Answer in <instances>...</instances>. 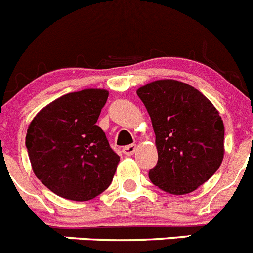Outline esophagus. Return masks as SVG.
<instances>
[{"label": "esophagus", "mask_w": 253, "mask_h": 253, "mask_svg": "<svg viewBox=\"0 0 253 253\" xmlns=\"http://www.w3.org/2000/svg\"><path fill=\"white\" fill-rule=\"evenodd\" d=\"M135 151H137V146H135V144H130V146H126L123 148V153H124L125 156H133Z\"/></svg>", "instance_id": "1"}]
</instances>
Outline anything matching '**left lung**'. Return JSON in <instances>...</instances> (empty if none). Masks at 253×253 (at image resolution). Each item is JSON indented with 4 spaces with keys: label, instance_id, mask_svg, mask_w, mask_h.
<instances>
[{
    "label": "left lung",
    "instance_id": "8db88e82",
    "mask_svg": "<svg viewBox=\"0 0 253 253\" xmlns=\"http://www.w3.org/2000/svg\"><path fill=\"white\" fill-rule=\"evenodd\" d=\"M151 116L158 152L149 171L156 186L173 195L198 189L224 156V125L200 91L175 80H158L137 90Z\"/></svg>",
    "mask_w": 253,
    "mask_h": 253
}]
</instances>
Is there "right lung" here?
<instances>
[{"mask_svg": "<svg viewBox=\"0 0 253 253\" xmlns=\"http://www.w3.org/2000/svg\"><path fill=\"white\" fill-rule=\"evenodd\" d=\"M109 92H71L54 100L30 123L25 144L35 176L50 191L86 202L105 191L120 157L96 125Z\"/></svg>", "mask_w": 253, "mask_h": 253, "instance_id": "add662e5", "label": "right lung"}]
</instances>
